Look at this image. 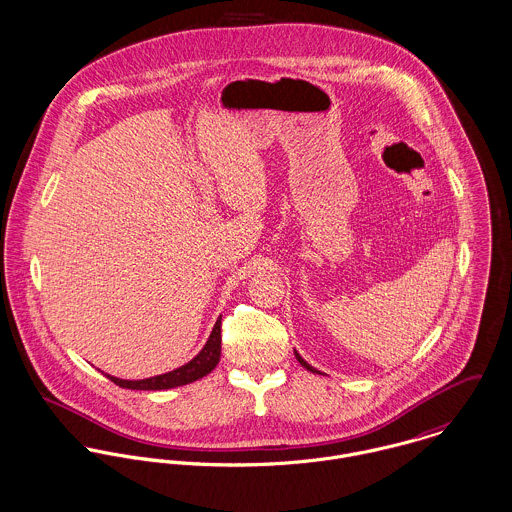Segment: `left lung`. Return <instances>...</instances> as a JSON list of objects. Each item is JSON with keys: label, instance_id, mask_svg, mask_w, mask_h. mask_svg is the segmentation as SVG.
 <instances>
[{"label": "left lung", "instance_id": "left-lung-1", "mask_svg": "<svg viewBox=\"0 0 512 512\" xmlns=\"http://www.w3.org/2000/svg\"><path fill=\"white\" fill-rule=\"evenodd\" d=\"M295 358H297V362H299V364H301V366H303V368H307V370H309V372L319 373V372H317V370H315V368H313V366H309V364H307V362H305V360H303V358H301V356H299V354H297V352H295Z\"/></svg>", "mask_w": 512, "mask_h": 512}]
</instances>
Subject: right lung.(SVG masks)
Returning a JSON list of instances; mask_svg holds the SVG:
<instances>
[{
  "label": "right lung",
  "mask_w": 512,
  "mask_h": 512,
  "mask_svg": "<svg viewBox=\"0 0 512 512\" xmlns=\"http://www.w3.org/2000/svg\"><path fill=\"white\" fill-rule=\"evenodd\" d=\"M219 360H221V317L213 326L207 344L201 348V352L191 362H187L186 366H182V368H178L174 372L154 375V377H148V379H137V381L119 379V377H113L109 373H105V377L111 379L115 385L125 387V389L160 391V389H172V387H180V385H187L191 381L201 379L203 375H207V373L215 370Z\"/></svg>",
  "instance_id": "obj_1"
}]
</instances>
